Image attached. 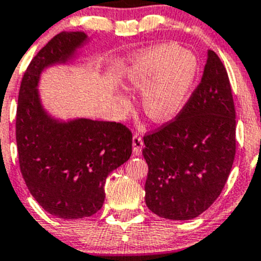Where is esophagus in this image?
<instances>
[{"mask_svg":"<svg viewBox=\"0 0 261 261\" xmlns=\"http://www.w3.org/2000/svg\"><path fill=\"white\" fill-rule=\"evenodd\" d=\"M142 146H144V141H142V138L138 134H134L133 136V149H134V152L136 153V155H140L141 153V149Z\"/></svg>","mask_w":261,"mask_h":261,"instance_id":"esophagus-1","label":"esophagus"}]
</instances>
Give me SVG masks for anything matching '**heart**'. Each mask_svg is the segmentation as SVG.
<instances>
[{
	"instance_id": "heart-1",
	"label": "heart",
	"mask_w": 261,
	"mask_h": 261,
	"mask_svg": "<svg viewBox=\"0 0 261 261\" xmlns=\"http://www.w3.org/2000/svg\"><path fill=\"white\" fill-rule=\"evenodd\" d=\"M199 75V61L176 43H163L131 55L122 71V81L141 92V108L151 121L166 122L185 106ZM122 109L130 108L126 95L117 94Z\"/></svg>"
}]
</instances>
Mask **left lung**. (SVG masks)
<instances>
[{"mask_svg":"<svg viewBox=\"0 0 261 261\" xmlns=\"http://www.w3.org/2000/svg\"><path fill=\"white\" fill-rule=\"evenodd\" d=\"M235 108L223 62L207 50L201 82L174 121L144 138L145 201L160 218L190 220L223 191L235 158Z\"/></svg>","mask_w":261,"mask_h":261,"instance_id":"obj_1","label":"left lung"}]
</instances>
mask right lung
<instances>
[{
	"label": "right lung",
	"instance_id": "add662e5",
	"mask_svg": "<svg viewBox=\"0 0 261 261\" xmlns=\"http://www.w3.org/2000/svg\"><path fill=\"white\" fill-rule=\"evenodd\" d=\"M89 42L84 31L56 35L27 67L18 94L16 141L22 176L42 209L64 220L97 213L105 201L106 177L133 151V135L121 123L65 120L43 105L38 90L43 71L73 64Z\"/></svg>",
	"mask_w": 261,
	"mask_h": 261
}]
</instances>
